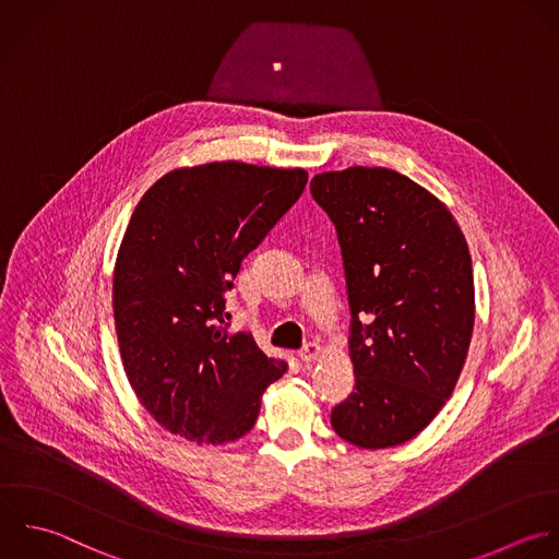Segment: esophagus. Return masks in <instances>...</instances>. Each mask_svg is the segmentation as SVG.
Returning a JSON list of instances; mask_svg holds the SVG:
<instances>
[{
    "label": "esophagus",
    "instance_id": "obj_1",
    "mask_svg": "<svg viewBox=\"0 0 559 559\" xmlns=\"http://www.w3.org/2000/svg\"><path fill=\"white\" fill-rule=\"evenodd\" d=\"M320 355H322V346L316 344V342H309V344H305V346L298 350V357H300V361H305V364L316 361Z\"/></svg>",
    "mask_w": 559,
    "mask_h": 559
}]
</instances>
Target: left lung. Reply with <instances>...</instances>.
Segmentation results:
<instances>
[{
	"mask_svg": "<svg viewBox=\"0 0 559 559\" xmlns=\"http://www.w3.org/2000/svg\"><path fill=\"white\" fill-rule=\"evenodd\" d=\"M311 195L342 248L355 392L331 425L359 449L416 438L451 399L464 368L475 285L451 211L385 167L318 174Z\"/></svg>",
	"mask_w": 559,
	"mask_h": 559,
	"instance_id": "1",
	"label": "left lung"
}]
</instances>
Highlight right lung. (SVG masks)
<instances>
[{
    "label": "right lung",
    "mask_w": 559,
    "mask_h": 559,
    "mask_svg": "<svg viewBox=\"0 0 559 559\" xmlns=\"http://www.w3.org/2000/svg\"><path fill=\"white\" fill-rule=\"evenodd\" d=\"M305 169L237 160L176 169L136 204L112 274L119 353L141 405L198 444L246 436L287 370L250 333H228L241 261L294 206Z\"/></svg>",
    "instance_id": "obj_1"
}]
</instances>
